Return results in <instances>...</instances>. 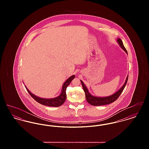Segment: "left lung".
<instances>
[{
    "instance_id": "1",
    "label": "left lung",
    "mask_w": 149,
    "mask_h": 149,
    "mask_svg": "<svg viewBox=\"0 0 149 149\" xmlns=\"http://www.w3.org/2000/svg\"><path fill=\"white\" fill-rule=\"evenodd\" d=\"M117 42L120 45V47L124 50L127 54V51L125 47L123 42L120 38H117ZM128 78V75L127 77V78L126 79L125 83H124L123 85L120 88V89L117 92L113 94L112 95L108 97H95L93 96L89 92L87 88L86 87L85 84L83 82L82 80H80L81 83L83 86V88L84 89V91L85 92V98L87 100V102L91 105L94 106H103V105H106V104H111V103L113 102L115 100L118 98L120 97V94L123 92L125 87L126 86V85L127 82Z\"/></svg>"
}]
</instances>
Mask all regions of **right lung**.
Segmentation results:
<instances>
[{"mask_svg":"<svg viewBox=\"0 0 149 149\" xmlns=\"http://www.w3.org/2000/svg\"><path fill=\"white\" fill-rule=\"evenodd\" d=\"M74 78H75V75H72L65 81V82L64 83V84L63 85L62 91H61V92L60 93V94L54 98L46 99V98H42L37 97L36 95L33 94L31 92L26 88V86H25V87H26L27 92L31 95V96L38 103H39L42 105H44V106H46L59 107L61 106L64 103L65 100L66 99V88L68 86V85L70 84V83H71L72 79H74Z\"/></svg>","mask_w":149,"mask_h":149,"instance_id":"right-lung-1","label":"right lung"}]
</instances>
